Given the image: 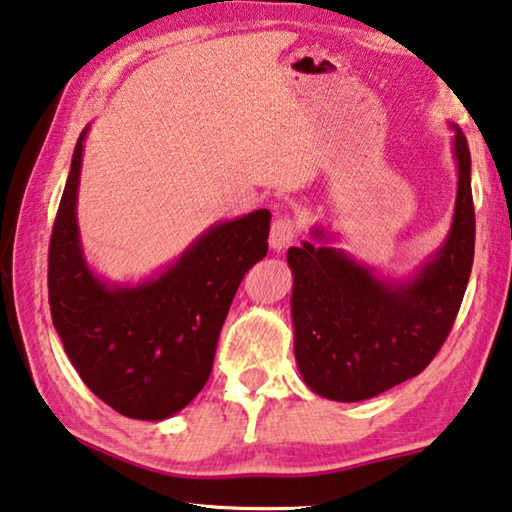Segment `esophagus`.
<instances>
[{
	"label": "esophagus",
	"instance_id": "obj_1",
	"mask_svg": "<svg viewBox=\"0 0 512 512\" xmlns=\"http://www.w3.org/2000/svg\"><path fill=\"white\" fill-rule=\"evenodd\" d=\"M297 233H300V222L293 217H279L274 219L272 229H270V247L272 251H283L286 249L290 242L297 238Z\"/></svg>",
	"mask_w": 512,
	"mask_h": 512
}]
</instances>
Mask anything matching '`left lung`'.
I'll return each instance as SVG.
<instances>
[{"mask_svg": "<svg viewBox=\"0 0 512 512\" xmlns=\"http://www.w3.org/2000/svg\"><path fill=\"white\" fill-rule=\"evenodd\" d=\"M453 130L458 192L451 229L405 277L357 261L316 224L311 242L288 249L293 272L295 361L306 387L336 403L380 396L426 368L442 348L474 263V201L467 137Z\"/></svg>", "mask_w": 512, "mask_h": 512, "instance_id": "obj_1", "label": "left lung"}]
</instances>
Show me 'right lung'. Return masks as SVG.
I'll use <instances>...</instances> for the list:
<instances>
[{"mask_svg": "<svg viewBox=\"0 0 512 512\" xmlns=\"http://www.w3.org/2000/svg\"><path fill=\"white\" fill-rule=\"evenodd\" d=\"M77 139L50 240L54 329L86 387L139 421L178 414L208 382L219 329L249 267L263 261L270 210L212 224L162 270L109 281L84 256L77 224L84 139Z\"/></svg>", "mask_w": 512, "mask_h": 512, "instance_id": "obj_1", "label": "right lung"}]
</instances>
